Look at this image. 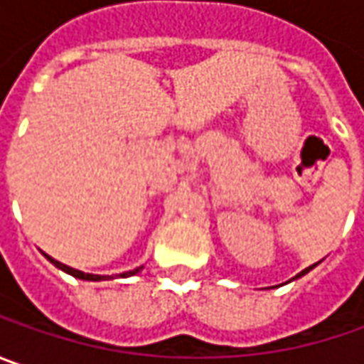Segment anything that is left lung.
I'll use <instances>...</instances> for the list:
<instances>
[{"label":"left lung","instance_id":"8db88e82","mask_svg":"<svg viewBox=\"0 0 364 364\" xmlns=\"http://www.w3.org/2000/svg\"><path fill=\"white\" fill-rule=\"evenodd\" d=\"M312 267H314V265H310V267H306V269H304V272L298 273V275H296V277H301V275H304V273H308V272H310V269H312Z\"/></svg>","mask_w":364,"mask_h":364}]
</instances>
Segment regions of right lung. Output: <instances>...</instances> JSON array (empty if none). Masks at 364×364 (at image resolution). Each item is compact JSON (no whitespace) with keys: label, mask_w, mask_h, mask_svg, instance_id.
Returning a JSON list of instances; mask_svg holds the SVG:
<instances>
[{"label":"right lung","mask_w":364,"mask_h":364,"mask_svg":"<svg viewBox=\"0 0 364 364\" xmlns=\"http://www.w3.org/2000/svg\"><path fill=\"white\" fill-rule=\"evenodd\" d=\"M46 255V253H44ZM48 257L50 263H54L58 269H63V272L70 273V275H75V277H78V279H89V282H101V279H105V275H92V273H82L78 272V269H73V267H68V265H64V263H60V261H56V259H52L50 255H46ZM141 267H137V269H133V272H127V273H121V277H129V275H135V273L139 272Z\"/></svg>","instance_id":"obj_1"}]
</instances>
